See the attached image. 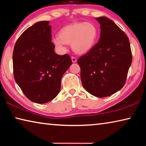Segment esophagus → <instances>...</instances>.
Wrapping results in <instances>:
<instances>
[{"label": "esophagus", "mask_w": 146, "mask_h": 146, "mask_svg": "<svg viewBox=\"0 0 146 146\" xmlns=\"http://www.w3.org/2000/svg\"><path fill=\"white\" fill-rule=\"evenodd\" d=\"M71 60H72L73 62H76V58L75 57V56H71Z\"/></svg>", "instance_id": "obj_1"}]
</instances>
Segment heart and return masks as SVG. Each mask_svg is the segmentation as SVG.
<instances>
[{
    "label": "heart",
    "instance_id": "heart-1",
    "mask_svg": "<svg viewBox=\"0 0 146 146\" xmlns=\"http://www.w3.org/2000/svg\"><path fill=\"white\" fill-rule=\"evenodd\" d=\"M98 34L97 26L93 23H75L62 28L58 37L53 39V43L60 49H65L66 44H71L75 53L84 54L95 45Z\"/></svg>",
    "mask_w": 146,
    "mask_h": 146
}]
</instances>
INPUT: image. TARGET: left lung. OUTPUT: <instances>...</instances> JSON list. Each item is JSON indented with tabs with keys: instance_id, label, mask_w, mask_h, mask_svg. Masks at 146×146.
I'll list each match as a JSON object with an SVG mask.
<instances>
[{
	"instance_id": "8db88e82",
	"label": "left lung",
	"mask_w": 146,
	"mask_h": 146,
	"mask_svg": "<svg viewBox=\"0 0 146 146\" xmlns=\"http://www.w3.org/2000/svg\"><path fill=\"white\" fill-rule=\"evenodd\" d=\"M100 24L98 42L78 59L85 90L97 97H106L122 89L132 62L129 40L125 33L106 17L96 18Z\"/></svg>"
}]
</instances>
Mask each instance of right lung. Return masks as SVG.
I'll return each mask as SVG.
<instances>
[{"instance_id":"right-lung-1","label":"right lung","mask_w":146,"mask_h":146,"mask_svg":"<svg viewBox=\"0 0 146 146\" xmlns=\"http://www.w3.org/2000/svg\"><path fill=\"white\" fill-rule=\"evenodd\" d=\"M49 23L38 22L26 29L17 39L13 53L15 80L26 97L38 104L57 96L62 77L72 64L70 55H59L54 51Z\"/></svg>"}]
</instances>
